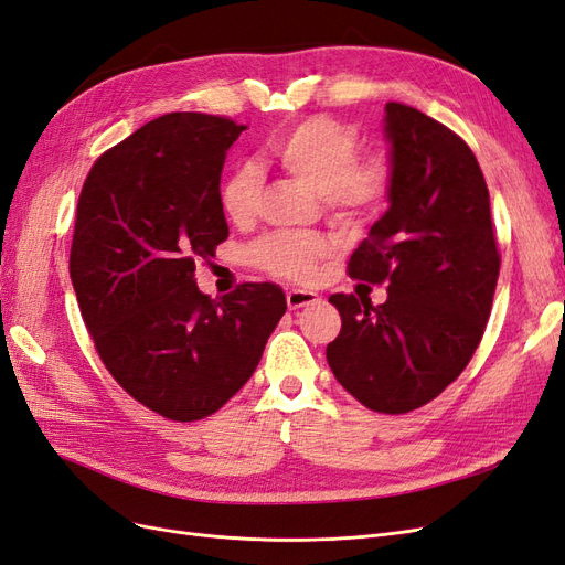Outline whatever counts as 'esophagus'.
<instances>
[{
    "label": "esophagus",
    "instance_id": "34e87169",
    "mask_svg": "<svg viewBox=\"0 0 565 565\" xmlns=\"http://www.w3.org/2000/svg\"><path fill=\"white\" fill-rule=\"evenodd\" d=\"M318 295L311 292V289H289L287 292V306L289 311H297V309H303V306H313L318 303Z\"/></svg>",
    "mask_w": 565,
    "mask_h": 565
}]
</instances>
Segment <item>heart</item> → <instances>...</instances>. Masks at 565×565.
Listing matches in <instances>:
<instances>
[{
  "label": "heart",
  "mask_w": 565,
  "mask_h": 565,
  "mask_svg": "<svg viewBox=\"0 0 565 565\" xmlns=\"http://www.w3.org/2000/svg\"><path fill=\"white\" fill-rule=\"evenodd\" d=\"M268 160L320 195L337 221H358L384 200L391 181L380 156L358 158V134L339 119L316 115L282 129L266 146ZM262 174L241 164L221 183V210L235 226H247L262 204ZM334 252L330 237L318 233H270L249 247V262L273 278L309 282L322 259Z\"/></svg>",
  "instance_id": "heart-1"
}]
</instances>
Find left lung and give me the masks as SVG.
Returning <instances> with one entry per match:
<instances>
[{"instance_id":"left-lung-1","label":"left lung","mask_w":565,"mask_h":565,"mask_svg":"<svg viewBox=\"0 0 565 565\" xmlns=\"http://www.w3.org/2000/svg\"><path fill=\"white\" fill-rule=\"evenodd\" d=\"M388 210L349 262L386 285V301L332 295L341 332L328 344L337 382L374 413L403 415L452 384L481 344L500 252L471 148L446 125L386 104Z\"/></svg>"}]
</instances>
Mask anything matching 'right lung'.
<instances>
[{
	"label": "right lung",
	"instance_id": "right-lung-1",
	"mask_svg": "<svg viewBox=\"0 0 565 565\" xmlns=\"http://www.w3.org/2000/svg\"><path fill=\"white\" fill-rule=\"evenodd\" d=\"M245 129L162 115L94 162L77 202L71 280L94 347L131 398L174 422L226 405L287 309L273 282L221 299L195 285V264L228 237L218 183Z\"/></svg>",
	"mask_w": 565,
	"mask_h": 565
}]
</instances>
